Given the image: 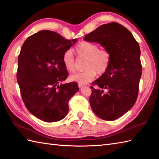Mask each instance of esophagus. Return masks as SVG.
I'll use <instances>...</instances> for the list:
<instances>
[{"label":"esophagus","mask_w":159,"mask_h":159,"mask_svg":"<svg viewBox=\"0 0 159 159\" xmlns=\"http://www.w3.org/2000/svg\"><path fill=\"white\" fill-rule=\"evenodd\" d=\"M83 86H85V85H84V84H82V83H79V87H83Z\"/></svg>","instance_id":"34e87169"}]
</instances>
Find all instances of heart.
Returning a JSON list of instances; mask_svg holds the SVG:
<instances>
[{"label":"heart","mask_w":159,"mask_h":159,"mask_svg":"<svg viewBox=\"0 0 159 159\" xmlns=\"http://www.w3.org/2000/svg\"><path fill=\"white\" fill-rule=\"evenodd\" d=\"M75 52L79 57L86 59L85 71L77 72L70 76V79L79 83L85 84L92 80L98 74H102L109 68L111 55L109 50L99 48L96 43L83 41L76 46ZM63 63L70 72L75 71V59L71 50H67L63 55Z\"/></svg>","instance_id":"b5f03b06"}]
</instances>
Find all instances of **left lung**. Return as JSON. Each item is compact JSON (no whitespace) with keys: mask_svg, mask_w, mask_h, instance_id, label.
<instances>
[{"mask_svg":"<svg viewBox=\"0 0 159 159\" xmlns=\"http://www.w3.org/2000/svg\"><path fill=\"white\" fill-rule=\"evenodd\" d=\"M84 39L100 43L111 52L109 68L92 83L100 88L90 87L89 102L98 117L115 120L129 111L137 98L142 74L139 45L129 30L117 22L100 26Z\"/></svg>","mask_w":159,"mask_h":159,"instance_id":"obj_1","label":"left lung"}]
</instances>
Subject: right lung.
<instances>
[{"label": "right lung", "instance_id": "1", "mask_svg": "<svg viewBox=\"0 0 159 159\" xmlns=\"http://www.w3.org/2000/svg\"><path fill=\"white\" fill-rule=\"evenodd\" d=\"M77 41L51 31H39L25 40L18 56L17 80L29 112L46 122L68 113V102L79 88L76 82L59 83L68 76L63 55Z\"/></svg>", "mask_w": 159, "mask_h": 159}]
</instances>
